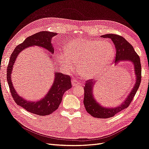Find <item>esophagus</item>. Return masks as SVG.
Here are the masks:
<instances>
[{
    "label": "esophagus",
    "mask_w": 149,
    "mask_h": 149,
    "mask_svg": "<svg viewBox=\"0 0 149 149\" xmlns=\"http://www.w3.org/2000/svg\"><path fill=\"white\" fill-rule=\"evenodd\" d=\"M72 85L74 86H80L81 85L80 83H79V81L77 80H72Z\"/></svg>",
    "instance_id": "34e87169"
}]
</instances>
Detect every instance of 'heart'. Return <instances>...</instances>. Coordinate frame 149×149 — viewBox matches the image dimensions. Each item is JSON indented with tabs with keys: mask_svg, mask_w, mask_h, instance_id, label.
Masks as SVG:
<instances>
[{
	"mask_svg": "<svg viewBox=\"0 0 149 149\" xmlns=\"http://www.w3.org/2000/svg\"><path fill=\"white\" fill-rule=\"evenodd\" d=\"M65 51L58 53V63L69 70L74 63L79 62V72L88 78L95 77L101 73L115 55L114 48L110 42L86 38L72 41Z\"/></svg>",
	"mask_w": 149,
	"mask_h": 149,
	"instance_id": "b5f03b06",
	"label": "heart"
}]
</instances>
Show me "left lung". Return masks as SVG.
<instances>
[{
    "mask_svg": "<svg viewBox=\"0 0 149 149\" xmlns=\"http://www.w3.org/2000/svg\"><path fill=\"white\" fill-rule=\"evenodd\" d=\"M105 38H111L116 48V56L115 63L121 61H131L133 63L136 77V84L125 101L120 106L114 108H106L101 106L95 100L93 95V87L95 81L92 79L86 80L84 86V103L86 111L91 116L99 118H107L113 117L115 114L127 108L133 101L138 90L141 81V64L139 55L134 51L133 47L122 36L117 34H109L101 36Z\"/></svg>",
    "mask_w": 149,
    "mask_h": 149,
    "instance_id": "8db88e82",
    "label": "left lung"
}]
</instances>
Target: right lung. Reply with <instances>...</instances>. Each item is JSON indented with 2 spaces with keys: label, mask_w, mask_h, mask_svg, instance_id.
<instances>
[{
  "label": "right lung",
  "mask_w": 149,
  "mask_h": 149,
  "mask_svg": "<svg viewBox=\"0 0 149 149\" xmlns=\"http://www.w3.org/2000/svg\"><path fill=\"white\" fill-rule=\"evenodd\" d=\"M57 34L48 31H42L26 38V40L16 47L11 54L7 68V79L10 87V93L15 102L27 111L37 114L39 116H44L52 113L58 108L62 101L64 93L72 88L71 79L69 75L55 72L54 81L47 95L41 100L36 102L26 101L20 97L13 86L11 80V74L13 64L19 53L27 47L36 45L47 49L53 53L54 48L51 43L52 38Z\"/></svg>",
  "instance_id": "add662e5"
}]
</instances>
